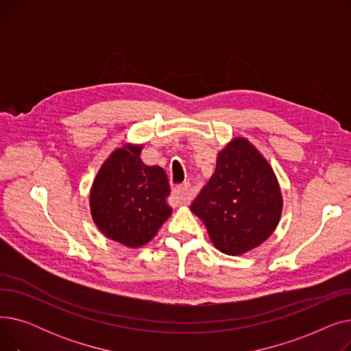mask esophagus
I'll list each match as a JSON object with an SVG mask.
<instances>
[{"mask_svg":"<svg viewBox=\"0 0 351 351\" xmlns=\"http://www.w3.org/2000/svg\"><path fill=\"white\" fill-rule=\"evenodd\" d=\"M189 189H191V185L188 182H185V183H182V185L176 186L172 191V196L175 197V200L178 202L179 205L188 204V202H189Z\"/></svg>","mask_w":351,"mask_h":351,"instance_id":"esophagus-1","label":"esophagus"}]
</instances>
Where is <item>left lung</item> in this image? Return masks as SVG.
<instances>
[{
	"label": "left lung",
	"instance_id": "obj_1",
	"mask_svg": "<svg viewBox=\"0 0 351 351\" xmlns=\"http://www.w3.org/2000/svg\"><path fill=\"white\" fill-rule=\"evenodd\" d=\"M283 199L269 162L245 138L217 154L216 169L192 202L216 249L243 254L263 243L278 226Z\"/></svg>",
	"mask_w": 351,
	"mask_h": 351
}]
</instances>
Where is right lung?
Wrapping results in <instances>:
<instances>
[{
    "label": "right lung",
    "instance_id": "add662e5",
    "mask_svg": "<svg viewBox=\"0 0 351 351\" xmlns=\"http://www.w3.org/2000/svg\"><path fill=\"white\" fill-rule=\"evenodd\" d=\"M142 145L114 151L92 183L90 215L99 230L128 247H141L172 213L169 180L160 166L145 165Z\"/></svg>",
    "mask_w": 351,
    "mask_h": 351
}]
</instances>
